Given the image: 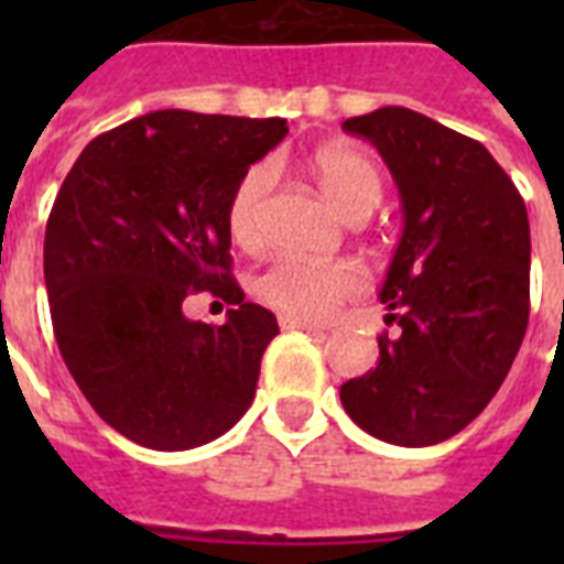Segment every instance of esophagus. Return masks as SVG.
<instances>
[{
    "instance_id": "1",
    "label": "esophagus",
    "mask_w": 564,
    "mask_h": 564,
    "mask_svg": "<svg viewBox=\"0 0 564 564\" xmlns=\"http://www.w3.org/2000/svg\"><path fill=\"white\" fill-rule=\"evenodd\" d=\"M281 327H286V330H307V334L325 336V327H322V325H313V322H304V318L283 316V318H281Z\"/></svg>"
}]
</instances>
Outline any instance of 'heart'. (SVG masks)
Here are the masks:
<instances>
[{
    "mask_svg": "<svg viewBox=\"0 0 564 564\" xmlns=\"http://www.w3.org/2000/svg\"><path fill=\"white\" fill-rule=\"evenodd\" d=\"M310 172L327 195V202L343 213L345 219L369 216L380 204L383 178L369 154L348 143L322 145L310 158ZM274 172L269 163H257L239 178L228 202V230L234 242L254 248L263 237L265 195L272 189ZM362 274L351 263H310L301 257H274L263 272L257 274L254 290L269 307L283 316L322 322L330 318L345 301L362 292Z\"/></svg>",
    "mask_w": 564,
    "mask_h": 564,
    "instance_id": "obj_1",
    "label": "heart"
}]
</instances>
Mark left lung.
I'll return each mask as SVG.
<instances>
[{"label": "left lung", "mask_w": 564, "mask_h": 564, "mask_svg": "<svg viewBox=\"0 0 564 564\" xmlns=\"http://www.w3.org/2000/svg\"><path fill=\"white\" fill-rule=\"evenodd\" d=\"M401 193L403 230L380 301L377 369L343 383L345 412L389 445L468 427L512 369L530 318V221L489 149L410 108L345 119Z\"/></svg>", "instance_id": "1"}]
</instances>
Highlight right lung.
<instances>
[{
  "label": "right lung",
  "mask_w": 564,
  "mask_h": 564,
  "mask_svg": "<svg viewBox=\"0 0 564 564\" xmlns=\"http://www.w3.org/2000/svg\"><path fill=\"white\" fill-rule=\"evenodd\" d=\"M286 119L154 110L87 143L46 221L43 278L66 369L110 427L152 451L228 433L254 401L278 318L230 278L228 202ZM235 304L219 328L180 304Z\"/></svg>",
  "instance_id": "obj_1"
}]
</instances>
